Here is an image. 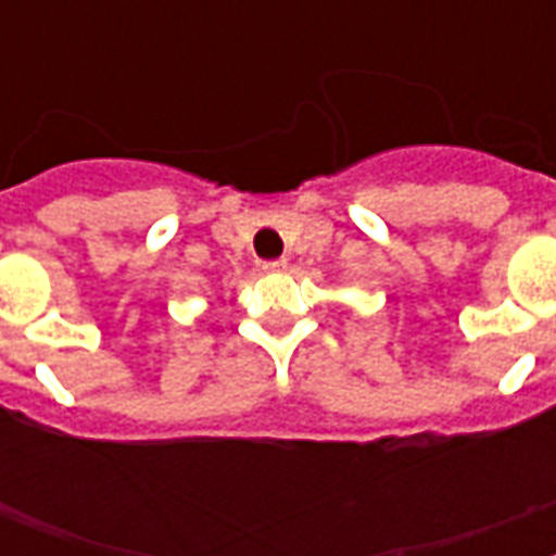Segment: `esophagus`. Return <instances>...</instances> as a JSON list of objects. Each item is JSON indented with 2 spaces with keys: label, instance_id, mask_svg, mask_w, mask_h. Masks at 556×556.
I'll use <instances>...</instances> for the list:
<instances>
[{
  "label": "esophagus",
  "instance_id": "obj_1",
  "mask_svg": "<svg viewBox=\"0 0 556 556\" xmlns=\"http://www.w3.org/2000/svg\"><path fill=\"white\" fill-rule=\"evenodd\" d=\"M288 268L286 260H270V262H262V270L265 274H282V270Z\"/></svg>",
  "mask_w": 556,
  "mask_h": 556
}]
</instances>
